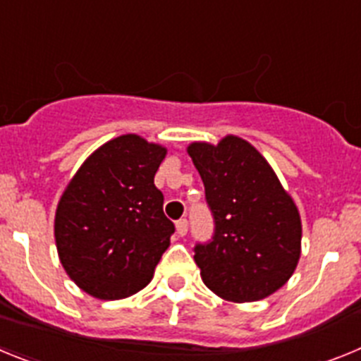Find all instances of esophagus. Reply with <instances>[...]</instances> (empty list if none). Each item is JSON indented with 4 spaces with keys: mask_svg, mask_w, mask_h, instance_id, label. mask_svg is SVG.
<instances>
[{
    "mask_svg": "<svg viewBox=\"0 0 361 361\" xmlns=\"http://www.w3.org/2000/svg\"><path fill=\"white\" fill-rule=\"evenodd\" d=\"M175 228H177V235L178 237H184L188 233V220L186 219H180L177 220V224H175Z\"/></svg>",
    "mask_w": 361,
    "mask_h": 361,
    "instance_id": "1",
    "label": "esophagus"
}]
</instances>
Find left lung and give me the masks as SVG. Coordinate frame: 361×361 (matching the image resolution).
Here are the masks:
<instances>
[{"label":"left lung","mask_w":361,"mask_h":361,"mask_svg":"<svg viewBox=\"0 0 361 361\" xmlns=\"http://www.w3.org/2000/svg\"><path fill=\"white\" fill-rule=\"evenodd\" d=\"M215 231L195 245L204 283L229 302H255L291 279L302 222L289 193L255 146L228 135L216 146L191 142Z\"/></svg>","instance_id":"left-lung-1"}]
</instances>
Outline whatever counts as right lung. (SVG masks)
I'll use <instances>...</instances> for the list:
<instances>
[{"instance_id": "obj_1", "label": "right lung", "mask_w": 361, "mask_h": 361, "mask_svg": "<svg viewBox=\"0 0 361 361\" xmlns=\"http://www.w3.org/2000/svg\"><path fill=\"white\" fill-rule=\"evenodd\" d=\"M166 148L135 133L95 149L57 204L54 235L66 275L99 300L141 291L170 245L175 226L155 188Z\"/></svg>"}]
</instances>
